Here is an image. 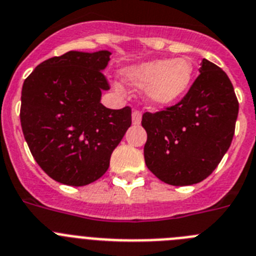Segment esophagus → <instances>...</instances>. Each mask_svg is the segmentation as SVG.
Segmentation results:
<instances>
[{
	"label": "esophagus",
	"mask_w": 256,
	"mask_h": 256,
	"mask_svg": "<svg viewBox=\"0 0 256 256\" xmlns=\"http://www.w3.org/2000/svg\"><path fill=\"white\" fill-rule=\"evenodd\" d=\"M142 122V112L139 110H132V124L134 125H139Z\"/></svg>",
	"instance_id": "esophagus-1"
}]
</instances>
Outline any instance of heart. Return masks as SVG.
I'll return each mask as SVG.
<instances>
[{
  "label": "heart",
  "instance_id": "1",
  "mask_svg": "<svg viewBox=\"0 0 256 256\" xmlns=\"http://www.w3.org/2000/svg\"><path fill=\"white\" fill-rule=\"evenodd\" d=\"M124 80L131 86L146 88V99L156 106H168L180 99L190 88L193 64L186 58L157 59L128 66Z\"/></svg>",
  "mask_w": 256,
  "mask_h": 256
}]
</instances>
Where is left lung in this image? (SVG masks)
Listing matches in <instances>:
<instances>
[{
    "mask_svg": "<svg viewBox=\"0 0 256 256\" xmlns=\"http://www.w3.org/2000/svg\"><path fill=\"white\" fill-rule=\"evenodd\" d=\"M237 116L238 100L230 80L202 59L198 77L180 102L143 114L146 168L170 186L200 183L230 148Z\"/></svg>",
    "mask_w": 256,
    "mask_h": 256,
    "instance_id": "1",
    "label": "left lung"
}]
</instances>
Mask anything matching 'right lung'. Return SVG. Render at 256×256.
Listing matches in <instances>:
<instances>
[{
  "instance_id": "add662e5",
  "label": "right lung",
  "mask_w": 256,
  "mask_h": 256,
  "mask_svg": "<svg viewBox=\"0 0 256 256\" xmlns=\"http://www.w3.org/2000/svg\"><path fill=\"white\" fill-rule=\"evenodd\" d=\"M110 52L68 51L36 66L22 88L20 124L33 158L66 186H88L106 174L113 150L131 126V108L100 103L110 84Z\"/></svg>"
}]
</instances>
